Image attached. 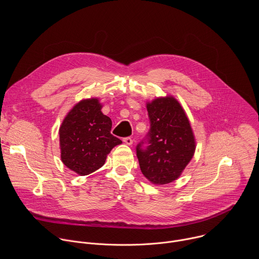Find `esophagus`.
I'll return each instance as SVG.
<instances>
[{"label":"esophagus","mask_w":259,"mask_h":259,"mask_svg":"<svg viewBox=\"0 0 259 259\" xmlns=\"http://www.w3.org/2000/svg\"><path fill=\"white\" fill-rule=\"evenodd\" d=\"M123 141L127 144V145H132L133 144V139L131 137H125L123 139Z\"/></svg>","instance_id":"esophagus-1"}]
</instances>
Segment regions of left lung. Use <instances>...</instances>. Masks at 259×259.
<instances>
[{
  "label": "left lung",
  "instance_id": "1",
  "mask_svg": "<svg viewBox=\"0 0 259 259\" xmlns=\"http://www.w3.org/2000/svg\"><path fill=\"white\" fill-rule=\"evenodd\" d=\"M151 121L149 146L136 147L140 170L154 184L176 180L189 165L196 151V138L186 110L172 95L146 102Z\"/></svg>",
  "mask_w": 259,
  "mask_h": 259
}]
</instances>
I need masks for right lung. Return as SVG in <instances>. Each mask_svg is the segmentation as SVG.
I'll return each instance as SVG.
<instances>
[{
	"mask_svg": "<svg viewBox=\"0 0 259 259\" xmlns=\"http://www.w3.org/2000/svg\"><path fill=\"white\" fill-rule=\"evenodd\" d=\"M97 97L82 99L72 106L59 127L62 163L81 176L103 166L107 155L121 139L110 133L112 120L101 112Z\"/></svg>",
	"mask_w": 259,
	"mask_h": 259,
	"instance_id": "right-lung-1",
	"label": "right lung"
}]
</instances>
